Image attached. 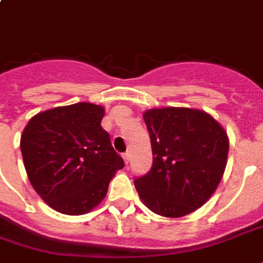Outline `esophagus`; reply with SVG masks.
Returning <instances> with one entry per match:
<instances>
[{"mask_svg":"<svg viewBox=\"0 0 263 263\" xmlns=\"http://www.w3.org/2000/svg\"><path fill=\"white\" fill-rule=\"evenodd\" d=\"M129 157H131V154H129V153H125V154H124V156H123L124 162H125V164H127V165H128V162H129Z\"/></svg>","mask_w":263,"mask_h":263,"instance_id":"34e87169","label":"esophagus"}]
</instances>
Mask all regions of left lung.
Here are the masks:
<instances>
[{
  "label": "left lung",
  "mask_w": 263,
  "mask_h": 263,
  "mask_svg": "<svg viewBox=\"0 0 263 263\" xmlns=\"http://www.w3.org/2000/svg\"><path fill=\"white\" fill-rule=\"evenodd\" d=\"M152 140L153 166L136 179L140 199L171 218L203 206L224 175L229 139L214 117L191 107H158L143 113Z\"/></svg>",
  "instance_id": "left-lung-1"
}]
</instances>
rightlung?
I'll use <instances>...</instances> for the list:
<instances>
[{"mask_svg":"<svg viewBox=\"0 0 263 263\" xmlns=\"http://www.w3.org/2000/svg\"><path fill=\"white\" fill-rule=\"evenodd\" d=\"M101 105L79 102L41 111L20 139L31 185L53 210L80 216L97 208L123 158L101 121Z\"/></svg>","mask_w":263,"mask_h":263,"instance_id":"1","label":"right lung"}]
</instances>
